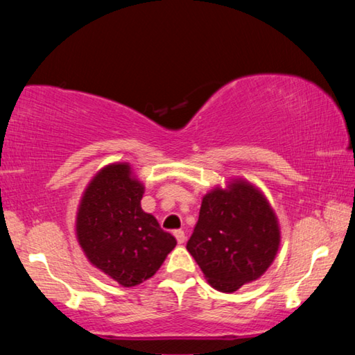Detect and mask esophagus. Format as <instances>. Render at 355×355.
<instances>
[{"label":"esophagus","mask_w":355,"mask_h":355,"mask_svg":"<svg viewBox=\"0 0 355 355\" xmlns=\"http://www.w3.org/2000/svg\"><path fill=\"white\" fill-rule=\"evenodd\" d=\"M173 236H175L178 244H183L186 241V236H184L183 230H175V232H173Z\"/></svg>","instance_id":"esophagus-1"}]
</instances>
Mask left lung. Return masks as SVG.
<instances>
[{
    "mask_svg": "<svg viewBox=\"0 0 355 355\" xmlns=\"http://www.w3.org/2000/svg\"><path fill=\"white\" fill-rule=\"evenodd\" d=\"M280 245L277 216L263 192L244 178L203 196L186 249L214 290L233 293L268 271Z\"/></svg>",
    "mask_w": 355,
    "mask_h": 355,
    "instance_id": "8db88e82",
    "label": "left lung"
}]
</instances>
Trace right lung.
Listing matches in <instances>:
<instances>
[{
  "mask_svg": "<svg viewBox=\"0 0 355 355\" xmlns=\"http://www.w3.org/2000/svg\"><path fill=\"white\" fill-rule=\"evenodd\" d=\"M144 184L128 163L100 169L83 192L76 238L92 266L122 286L155 275L177 239L141 208Z\"/></svg>",
  "mask_w": 355,
  "mask_h": 355,
  "instance_id": "right-lung-1",
  "label": "right lung"
}]
</instances>
